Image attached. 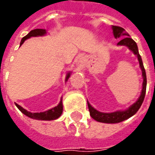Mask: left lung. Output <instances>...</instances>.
<instances>
[{"label":"left lung","mask_w":155,"mask_h":155,"mask_svg":"<svg viewBox=\"0 0 155 155\" xmlns=\"http://www.w3.org/2000/svg\"><path fill=\"white\" fill-rule=\"evenodd\" d=\"M112 30H113V34L115 39H120V41L118 42L117 45H124L129 48V50L133 52L138 58V61L140 63V67L142 71V77H143V84H142V91L140 93V95L139 99L137 100L133 104H131L130 107L124 110H117L111 113H104V112H100L97 110H95L94 107L91 106V104L87 101L88 107H89V111L91 116L96 120L98 122L105 124H117L122 122L124 120H128L129 118L132 117L134 114H136V112L139 110V109L141 106V104L143 103V99L145 96V92H146V85H147V80H146V73L145 70L143 67V61L141 59L138 46L135 41L133 39L130 38V35L125 31V30L120 26H115L112 25Z\"/></svg>","instance_id":"8db88e82"}]
</instances>
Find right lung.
Wrapping results in <instances>:
<instances>
[{
  "label": "right lung",
  "instance_id": "right-lung-1",
  "mask_svg": "<svg viewBox=\"0 0 155 155\" xmlns=\"http://www.w3.org/2000/svg\"><path fill=\"white\" fill-rule=\"evenodd\" d=\"M46 35V31L45 29H35L32 30L31 31L29 32V34L25 35V37H23L21 41V45L25 41H26L27 39L31 38V37H37V36H43V35ZM71 71H69L66 74V77H65V81H68V79L70 78L71 74ZM16 107L18 108L19 110H21V113L25 114L26 116L30 117L31 119L37 120H54L58 119L59 117L61 116L62 112H63V104H62V97L60 101V103L58 104L57 106L50 109L48 110L45 111V112H40V113H31L30 111H27L25 110L24 108H22L21 105H19L18 104L15 103Z\"/></svg>",
  "mask_w": 155,
  "mask_h": 155
}]
</instances>
